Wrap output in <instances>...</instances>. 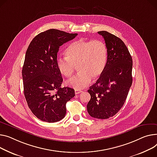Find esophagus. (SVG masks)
I'll return each instance as SVG.
<instances>
[{
	"label": "esophagus",
	"instance_id": "obj_1",
	"mask_svg": "<svg viewBox=\"0 0 157 157\" xmlns=\"http://www.w3.org/2000/svg\"><path fill=\"white\" fill-rule=\"evenodd\" d=\"M81 92H82V91H81V90H75V94H76V95H78V94H79V93H80Z\"/></svg>",
	"mask_w": 157,
	"mask_h": 157
}]
</instances>
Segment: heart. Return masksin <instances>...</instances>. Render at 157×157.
<instances>
[{
  "mask_svg": "<svg viewBox=\"0 0 157 157\" xmlns=\"http://www.w3.org/2000/svg\"><path fill=\"white\" fill-rule=\"evenodd\" d=\"M66 57H58L56 64L62 75L71 77L78 66V74L66 82V85L81 90L91 80L98 79L105 70L108 51L106 44L100 40L73 41L66 49Z\"/></svg>",
  "mask_w": 157,
  "mask_h": 157,
  "instance_id": "heart-1",
  "label": "heart"
}]
</instances>
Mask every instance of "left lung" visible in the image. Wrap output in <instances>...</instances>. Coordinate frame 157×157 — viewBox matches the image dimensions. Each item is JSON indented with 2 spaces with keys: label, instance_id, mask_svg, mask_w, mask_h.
I'll use <instances>...</instances> for the list:
<instances>
[{
  "label": "left lung",
  "instance_id": "obj_1",
  "mask_svg": "<svg viewBox=\"0 0 157 157\" xmlns=\"http://www.w3.org/2000/svg\"><path fill=\"white\" fill-rule=\"evenodd\" d=\"M107 47V64L101 76L88 90L87 110L94 118L106 119L122 107L131 86L132 60L122 40L106 31H98Z\"/></svg>",
  "mask_w": 157,
  "mask_h": 157
}]
</instances>
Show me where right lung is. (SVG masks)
I'll use <instances>...</instances> for the list:
<instances>
[{
    "mask_svg": "<svg viewBox=\"0 0 157 157\" xmlns=\"http://www.w3.org/2000/svg\"><path fill=\"white\" fill-rule=\"evenodd\" d=\"M77 33L50 29L36 35L26 52L22 70L24 94L28 105L41 121L56 122L66 114V103L75 90L61 88L62 78L56 64L60 46Z\"/></svg>",
    "mask_w": 157,
    "mask_h": 157,
    "instance_id": "right-lung-1",
    "label": "right lung"
}]
</instances>
